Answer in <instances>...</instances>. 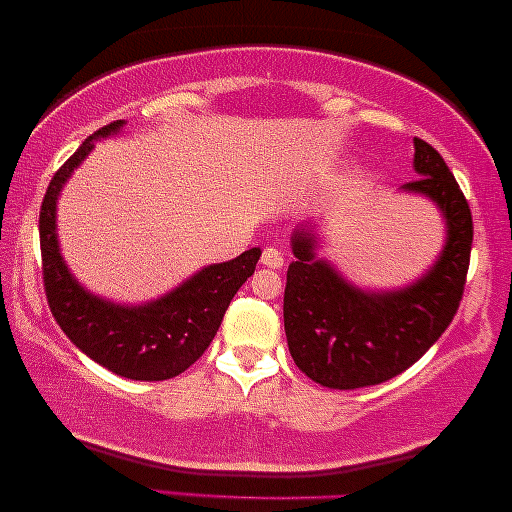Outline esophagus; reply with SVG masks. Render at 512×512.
<instances>
[{"mask_svg":"<svg viewBox=\"0 0 512 512\" xmlns=\"http://www.w3.org/2000/svg\"><path fill=\"white\" fill-rule=\"evenodd\" d=\"M261 263L265 268H272V270H279L284 265V254L275 247H265L263 249V256H261Z\"/></svg>","mask_w":512,"mask_h":512,"instance_id":"1","label":"esophagus"}]
</instances>
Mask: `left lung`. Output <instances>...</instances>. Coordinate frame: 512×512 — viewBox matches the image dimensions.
<instances>
[{
    "label": "left lung",
    "mask_w": 512,
    "mask_h": 512,
    "mask_svg": "<svg viewBox=\"0 0 512 512\" xmlns=\"http://www.w3.org/2000/svg\"><path fill=\"white\" fill-rule=\"evenodd\" d=\"M412 167L419 179L401 191L431 200L445 221L443 249L415 282L363 289L319 256L317 221L293 228L284 331L293 363L321 387L361 389L401 375L457 314L471 261V209L443 156L424 139L415 137Z\"/></svg>",
    "instance_id": "1"
}]
</instances>
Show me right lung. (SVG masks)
<instances>
[{
	"instance_id": "obj_1",
	"label": "right lung",
	"mask_w": 512,
	"mask_h": 512,
	"mask_svg": "<svg viewBox=\"0 0 512 512\" xmlns=\"http://www.w3.org/2000/svg\"><path fill=\"white\" fill-rule=\"evenodd\" d=\"M123 125L125 121H114L88 137L48 184L39 214L44 286L55 321L83 354L128 380L160 382L184 373L200 359L219 331L230 300L254 275L261 249L205 265L172 291L142 305L114 303L88 291L62 258L58 198L97 139L118 135Z\"/></svg>"
}]
</instances>
